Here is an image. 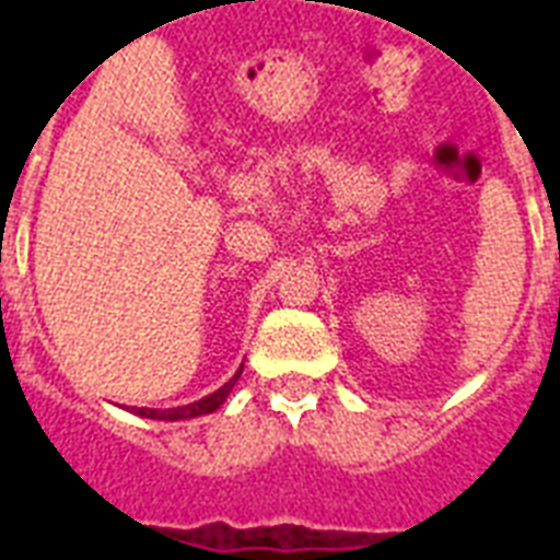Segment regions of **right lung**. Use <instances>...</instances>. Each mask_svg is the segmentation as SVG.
<instances>
[{"mask_svg":"<svg viewBox=\"0 0 560 560\" xmlns=\"http://www.w3.org/2000/svg\"><path fill=\"white\" fill-rule=\"evenodd\" d=\"M241 369H237L235 377H229V381L223 383L218 392H211V395H206V398H200V400H194V404H186V407H177V409H144L142 407V409H133V412L142 418H156V421H183V418H197V416H206V412H214V409H218L220 404L229 398V392H232V386H235L237 377H241Z\"/></svg>","mask_w":560,"mask_h":560,"instance_id":"1","label":"right lung"}]
</instances>
